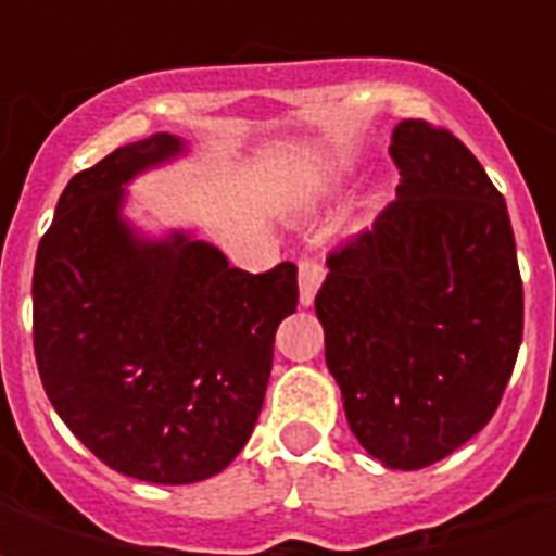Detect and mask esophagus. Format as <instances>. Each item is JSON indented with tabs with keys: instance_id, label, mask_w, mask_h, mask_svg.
Segmentation results:
<instances>
[{
	"instance_id": "1",
	"label": "esophagus",
	"mask_w": 556,
	"mask_h": 556,
	"mask_svg": "<svg viewBox=\"0 0 556 556\" xmlns=\"http://www.w3.org/2000/svg\"><path fill=\"white\" fill-rule=\"evenodd\" d=\"M325 279V265L318 258H301L298 265V282H301V303L303 306H313L315 291Z\"/></svg>"
}]
</instances>
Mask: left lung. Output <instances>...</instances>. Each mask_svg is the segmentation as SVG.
<instances>
[{
    "instance_id": "obj_1",
    "label": "left lung",
    "mask_w": 556,
    "mask_h": 556,
    "mask_svg": "<svg viewBox=\"0 0 556 556\" xmlns=\"http://www.w3.org/2000/svg\"><path fill=\"white\" fill-rule=\"evenodd\" d=\"M390 157L396 202L330 253L315 315L354 438L384 467L419 470L494 417L525 289L506 202L462 139L408 118Z\"/></svg>"
}]
</instances>
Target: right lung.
<instances>
[{"mask_svg":"<svg viewBox=\"0 0 556 556\" xmlns=\"http://www.w3.org/2000/svg\"><path fill=\"white\" fill-rule=\"evenodd\" d=\"M154 134L115 148L59 195L38 243L31 330L43 390L91 453L125 477L187 485L253 434L274 337L298 309V267H231L190 231L146 238L127 184L184 154Z\"/></svg>","mask_w":556,"mask_h":556,"instance_id":"right-lung-1","label":"right lung"}]
</instances>
